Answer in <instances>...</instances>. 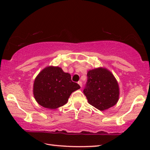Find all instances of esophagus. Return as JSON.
I'll return each mask as SVG.
<instances>
[{"instance_id": "obj_1", "label": "esophagus", "mask_w": 150, "mask_h": 150, "mask_svg": "<svg viewBox=\"0 0 150 150\" xmlns=\"http://www.w3.org/2000/svg\"><path fill=\"white\" fill-rule=\"evenodd\" d=\"M78 84L80 85V87H82L83 84H82V82H81V81H79V82H78Z\"/></svg>"}]
</instances>
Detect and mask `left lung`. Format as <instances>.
Here are the masks:
<instances>
[{"instance_id": "left-lung-1", "label": "left lung", "mask_w": 150, "mask_h": 150, "mask_svg": "<svg viewBox=\"0 0 150 150\" xmlns=\"http://www.w3.org/2000/svg\"><path fill=\"white\" fill-rule=\"evenodd\" d=\"M83 93L91 105L102 111L115 106L120 94L115 76L103 67L88 71Z\"/></svg>"}]
</instances>
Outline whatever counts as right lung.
<instances>
[{"label":"right lung","mask_w":150,"mask_h":150,"mask_svg":"<svg viewBox=\"0 0 150 150\" xmlns=\"http://www.w3.org/2000/svg\"><path fill=\"white\" fill-rule=\"evenodd\" d=\"M80 88L71 81L69 73H65L59 67L49 66L35 77L33 93L40 105L55 109L65 105L71 94Z\"/></svg>","instance_id":"1"}]
</instances>
